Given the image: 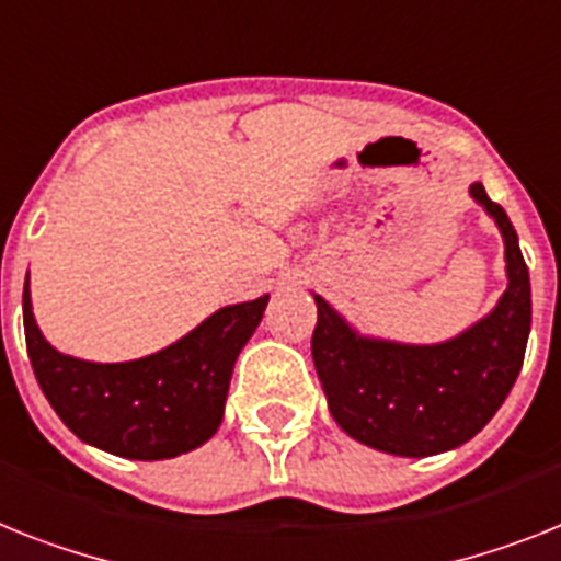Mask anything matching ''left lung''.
<instances>
[{
  "label": "left lung",
  "instance_id": "8db88e82",
  "mask_svg": "<svg viewBox=\"0 0 561 561\" xmlns=\"http://www.w3.org/2000/svg\"><path fill=\"white\" fill-rule=\"evenodd\" d=\"M470 196L505 239L507 290L496 308L439 345L359 336L322 296L310 353L336 425L368 448L433 456L473 439L502 408L522 370L530 333V276L519 239L482 182Z\"/></svg>",
  "mask_w": 561,
  "mask_h": 561
}]
</instances>
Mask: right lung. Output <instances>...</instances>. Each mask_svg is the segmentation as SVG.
<instances>
[{"label": "right lung", "instance_id": "1", "mask_svg": "<svg viewBox=\"0 0 561 561\" xmlns=\"http://www.w3.org/2000/svg\"><path fill=\"white\" fill-rule=\"evenodd\" d=\"M271 296L216 310L199 328L145 359L99 365L65 356L36 328L22 294L25 342L42 393L79 439L125 459H173L222 425L230 374Z\"/></svg>", "mask_w": 561, "mask_h": 561}]
</instances>
